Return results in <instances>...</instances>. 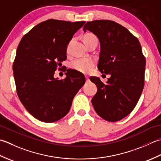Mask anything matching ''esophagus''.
Segmentation results:
<instances>
[{
	"mask_svg": "<svg viewBox=\"0 0 161 161\" xmlns=\"http://www.w3.org/2000/svg\"><path fill=\"white\" fill-rule=\"evenodd\" d=\"M85 78H86V80H87V81H88V80H89V77H88V76H85Z\"/></svg>",
	"mask_w": 161,
	"mask_h": 161,
	"instance_id": "esophagus-1",
	"label": "esophagus"
}]
</instances>
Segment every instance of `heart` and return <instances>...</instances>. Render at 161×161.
<instances>
[{
    "mask_svg": "<svg viewBox=\"0 0 161 161\" xmlns=\"http://www.w3.org/2000/svg\"><path fill=\"white\" fill-rule=\"evenodd\" d=\"M94 40H97V37L92 33H87L85 35L84 42L87 46L90 42ZM69 49V46L67 47V51ZM95 62L94 60L91 58H78L74 59L70 63V67L73 69L78 71L81 73L88 74L90 71L94 67Z\"/></svg>",
    "mask_w": 161,
    "mask_h": 161,
    "instance_id": "obj_1",
    "label": "heart"
}]
</instances>
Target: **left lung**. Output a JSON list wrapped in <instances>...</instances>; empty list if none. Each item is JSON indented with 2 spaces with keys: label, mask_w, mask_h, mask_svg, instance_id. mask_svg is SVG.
I'll return each mask as SVG.
<instances>
[{
  "label": "left lung",
  "mask_w": 161,
  "mask_h": 161,
  "mask_svg": "<svg viewBox=\"0 0 161 161\" xmlns=\"http://www.w3.org/2000/svg\"><path fill=\"white\" fill-rule=\"evenodd\" d=\"M83 31L92 32L99 38L97 67L111 76L106 84L99 77L90 78L98 90L92 103L103 119L117 122L132 112L143 90L146 60L140 44L126 28L113 21L87 22Z\"/></svg>",
  "instance_id": "obj_1"
}]
</instances>
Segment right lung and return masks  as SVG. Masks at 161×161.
<instances>
[{
    "instance_id": "right-lung-1",
    "label": "right lung",
    "mask_w": 161,
    "mask_h": 161,
    "mask_svg": "<svg viewBox=\"0 0 161 161\" xmlns=\"http://www.w3.org/2000/svg\"><path fill=\"white\" fill-rule=\"evenodd\" d=\"M85 23L48 19L32 28L18 46L13 62L16 92L39 121L51 123L64 117L85 83L83 74L70 69L64 70V79L53 77L66 60L69 42Z\"/></svg>"
}]
</instances>
